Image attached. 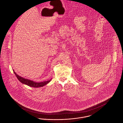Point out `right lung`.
<instances>
[{
	"instance_id": "right-lung-1",
	"label": "right lung",
	"mask_w": 123,
	"mask_h": 123,
	"mask_svg": "<svg viewBox=\"0 0 123 123\" xmlns=\"http://www.w3.org/2000/svg\"><path fill=\"white\" fill-rule=\"evenodd\" d=\"M13 72L20 82H22L23 84H26V85L30 86V87H31L39 88V87H43V86L47 85V84L48 83L52 80V79H51L50 80L47 81H44V82H34L33 81H31L30 80L24 78L21 76H18L14 70H13Z\"/></svg>"
}]
</instances>
